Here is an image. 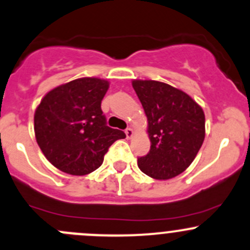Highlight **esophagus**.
Listing matches in <instances>:
<instances>
[{
	"mask_svg": "<svg viewBox=\"0 0 250 250\" xmlns=\"http://www.w3.org/2000/svg\"><path fill=\"white\" fill-rule=\"evenodd\" d=\"M125 133V135H127L128 139H130V138H132L133 135H134V130H133L132 128H127Z\"/></svg>",
	"mask_w": 250,
	"mask_h": 250,
	"instance_id": "obj_1",
	"label": "esophagus"
}]
</instances>
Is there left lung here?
Returning a JSON list of instances; mask_svg holds the SVG:
<instances>
[{
    "label": "left lung",
    "instance_id": "8db88e82",
    "mask_svg": "<svg viewBox=\"0 0 250 250\" xmlns=\"http://www.w3.org/2000/svg\"><path fill=\"white\" fill-rule=\"evenodd\" d=\"M132 85L147 118L149 154L138 166L154 179L173 178L194 161L205 138L202 106L181 89L157 81L134 79Z\"/></svg>",
    "mask_w": 250,
    "mask_h": 250
}]
</instances>
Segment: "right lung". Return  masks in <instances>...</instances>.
Returning a JSON list of instances; mask_svg holds the SVG:
<instances>
[{
    "mask_svg": "<svg viewBox=\"0 0 250 250\" xmlns=\"http://www.w3.org/2000/svg\"><path fill=\"white\" fill-rule=\"evenodd\" d=\"M106 79L85 77L48 91L34 113V132L46 159L60 171L85 176L103 165L108 147L123 139L122 130L106 125L101 100Z\"/></svg>",
    "mask_w": 250,
    "mask_h": 250,
    "instance_id": "right-lung-1",
    "label": "right lung"
}]
</instances>
